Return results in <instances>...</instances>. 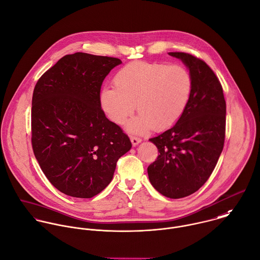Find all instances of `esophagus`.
<instances>
[{
	"instance_id": "1",
	"label": "esophagus",
	"mask_w": 260,
	"mask_h": 260,
	"mask_svg": "<svg viewBox=\"0 0 260 260\" xmlns=\"http://www.w3.org/2000/svg\"><path fill=\"white\" fill-rule=\"evenodd\" d=\"M131 142H132L133 146H137L142 142V140L140 138H137V137H131Z\"/></svg>"
}]
</instances>
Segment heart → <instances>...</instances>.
Instances as JSON below:
<instances>
[{"mask_svg":"<svg viewBox=\"0 0 260 260\" xmlns=\"http://www.w3.org/2000/svg\"><path fill=\"white\" fill-rule=\"evenodd\" d=\"M115 88H103L100 103L113 122L122 124L135 111L140 113L127 128L146 133L164 131L184 113L193 88L189 71L180 64L136 60L122 67L114 76Z\"/></svg>","mask_w":260,"mask_h":260,"instance_id":"1","label":"heart"}]
</instances>
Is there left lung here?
<instances>
[{"mask_svg":"<svg viewBox=\"0 0 260 260\" xmlns=\"http://www.w3.org/2000/svg\"><path fill=\"white\" fill-rule=\"evenodd\" d=\"M188 68L193 81L189 103L179 120L150 139L159 156L148 167L154 188L169 199L198 191L210 178L224 148L226 101L214 71L186 52H169Z\"/></svg>","mask_w":260,"mask_h":260,"instance_id":"left-lung-1","label":"left lung"}]
</instances>
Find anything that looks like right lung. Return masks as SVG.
I'll list each match as a JSON object with an SVG mask.
<instances>
[{
  "instance_id": "add662e5",
  "label": "right lung",
  "mask_w": 260,
  "mask_h": 260,
  "mask_svg": "<svg viewBox=\"0 0 260 260\" xmlns=\"http://www.w3.org/2000/svg\"><path fill=\"white\" fill-rule=\"evenodd\" d=\"M121 60L76 52L37 81L31 108V143L38 164L60 192L91 199L112 180L132 143L101 108L105 77Z\"/></svg>"
}]
</instances>
